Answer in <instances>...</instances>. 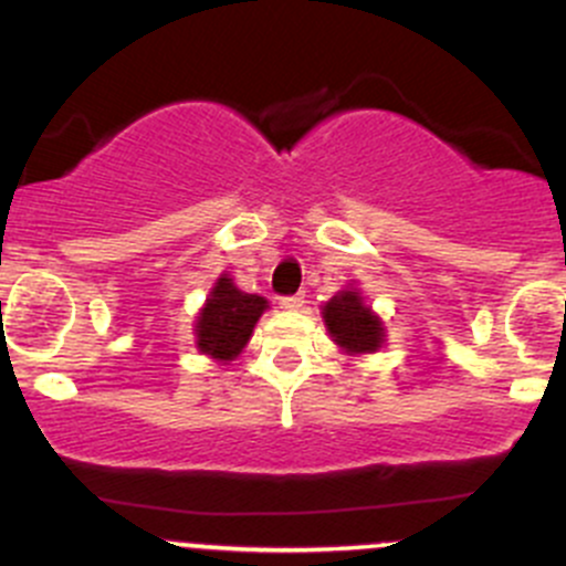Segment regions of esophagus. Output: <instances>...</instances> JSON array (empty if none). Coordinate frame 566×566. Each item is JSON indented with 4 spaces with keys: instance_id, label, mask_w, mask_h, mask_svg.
Masks as SVG:
<instances>
[{
    "instance_id": "esophagus-1",
    "label": "esophagus",
    "mask_w": 566,
    "mask_h": 566,
    "mask_svg": "<svg viewBox=\"0 0 566 566\" xmlns=\"http://www.w3.org/2000/svg\"><path fill=\"white\" fill-rule=\"evenodd\" d=\"M304 295H287V298H282V310H287V312H298V310H304Z\"/></svg>"
}]
</instances>
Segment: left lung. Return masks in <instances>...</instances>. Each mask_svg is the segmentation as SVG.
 I'll list each match as a JSON object with an SVG mask.
<instances>
[{"mask_svg":"<svg viewBox=\"0 0 566 566\" xmlns=\"http://www.w3.org/2000/svg\"><path fill=\"white\" fill-rule=\"evenodd\" d=\"M331 342L347 356H369L386 345L384 317L367 304L356 282L345 284L319 310Z\"/></svg>","mask_w":566,"mask_h":566,"instance_id":"8db88e82","label":"left lung"}]
</instances>
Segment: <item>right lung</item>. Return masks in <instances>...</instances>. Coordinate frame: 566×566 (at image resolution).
Instances as JSON below:
<instances>
[{"instance_id":"obj_1","label":"right lung","mask_w":566,"mask_h":566,"mask_svg":"<svg viewBox=\"0 0 566 566\" xmlns=\"http://www.w3.org/2000/svg\"><path fill=\"white\" fill-rule=\"evenodd\" d=\"M265 310L268 301L262 295L243 293L230 273H221L193 319V345L219 364L235 361Z\"/></svg>"}]
</instances>
